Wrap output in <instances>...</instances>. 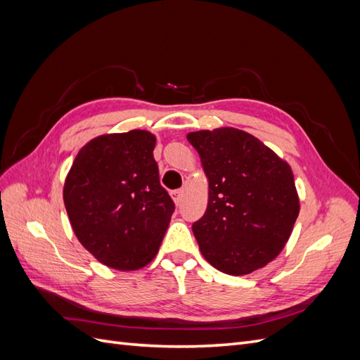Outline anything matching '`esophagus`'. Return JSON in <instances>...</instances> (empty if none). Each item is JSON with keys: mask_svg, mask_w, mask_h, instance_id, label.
Returning <instances> with one entry per match:
<instances>
[{"mask_svg": "<svg viewBox=\"0 0 360 360\" xmlns=\"http://www.w3.org/2000/svg\"><path fill=\"white\" fill-rule=\"evenodd\" d=\"M171 195H172V200L176 201V204H180V202H181V198H183V189L174 191Z\"/></svg>", "mask_w": 360, "mask_h": 360, "instance_id": "obj_1", "label": "esophagus"}]
</instances>
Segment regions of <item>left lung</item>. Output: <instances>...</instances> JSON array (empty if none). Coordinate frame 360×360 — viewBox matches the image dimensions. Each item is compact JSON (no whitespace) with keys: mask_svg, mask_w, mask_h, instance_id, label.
Segmentation results:
<instances>
[{"mask_svg":"<svg viewBox=\"0 0 360 360\" xmlns=\"http://www.w3.org/2000/svg\"><path fill=\"white\" fill-rule=\"evenodd\" d=\"M207 179L209 202L192 231L201 254L226 275H248L284 249L299 216L288 163L234 127L188 134Z\"/></svg>","mask_w":360,"mask_h":360,"instance_id":"1","label":"left lung"}]
</instances>
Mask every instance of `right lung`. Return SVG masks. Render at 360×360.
<instances>
[{
  "label": "right lung",
  "mask_w": 360,
  "mask_h": 360,
  "mask_svg": "<svg viewBox=\"0 0 360 360\" xmlns=\"http://www.w3.org/2000/svg\"><path fill=\"white\" fill-rule=\"evenodd\" d=\"M147 130L102 135L85 144L66 177L64 205L81 245L108 267L148 264L174 213Z\"/></svg>",
  "instance_id": "right-lung-1"
}]
</instances>
